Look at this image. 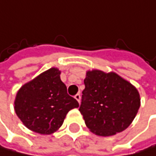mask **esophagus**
I'll return each instance as SVG.
<instances>
[{"instance_id": "34e87169", "label": "esophagus", "mask_w": 156, "mask_h": 156, "mask_svg": "<svg viewBox=\"0 0 156 156\" xmlns=\"http://www.w3.org/2000/svg\"><path fill=\"white\" fill-rule=\"evenodd\" d=\"M74 98L78 101L79 103H80V100H81V95H80V94H76V95L74 96Z\"/></svg>"}]
</instances>
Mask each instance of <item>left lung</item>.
<instances>
[{
	"mask_svg": "<svg viewBox=\"0 0 156 156\" xmlns=\"http://www.w3.org/2000/svg\"><path fill=\"white\" fill-rule=\"evenodd\" d=\"M80 112L96 135L108 137L124 131L140 106L139 91L115 73L93 69L87 73Z\"/></svg>",
	"mask_w": 156,
	"mask_h": 156,
	"instance_id": "1",
	"label": "left lung"
}]
</instances>
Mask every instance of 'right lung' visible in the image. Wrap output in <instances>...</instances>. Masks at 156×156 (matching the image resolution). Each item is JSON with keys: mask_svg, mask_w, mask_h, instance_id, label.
Wrapping results in <instances>:
<instances>
[{"mask_svg": "<svg viewBox=\"0 0 156 156\" xmlns=\"http://www.w3.org/2000/svg\"><path fill=\"white\" fill-rule=\"evenodd\" d=\"M78 107V101L68 95L57 68L47 69L22 85L15 99L18 118L26 127L43 135L56 132L69 111Z\"/></svg>", "mask_w": 156, "mask_h": 156, "instance_id": "1", "label": "right lung"}]
</instances>
